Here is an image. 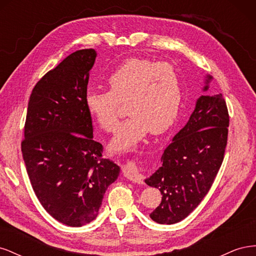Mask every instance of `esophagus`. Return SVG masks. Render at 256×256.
<instances>
[{"label": "esophagus", "mask_w": 256, "mask_h": 256, "mask_svg": "<svg viewBox=\"0 0 256 256\" xmlns=\"http://www.w3.org/2000/svg\"><path fill=\"white\" fill-rule=\"evenodd\" d=\"M122 173H124V176L128 178L129 180L136 184H143L142 177L140 176V174H138V168L132 162H129V164L122 166Z\"/></svg>", "instance_id": "obj_1"}]
</instances>
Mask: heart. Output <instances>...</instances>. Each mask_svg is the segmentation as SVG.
Segmentation results:
<instances>
[{
	"instance_id": "b5f03b06",
	"label": "heart",
	"mask_w": 256,
	"mask_h": 256,
	"mask_svg": "<svg viewBox=\"0 0 256 256\" xmlns=\"http://www.w3.org/2000/svg\"><path fill=\"white\" fill-rule=\"evenodd\" d=\"M110 90L94 88L85 94V106L106 131L115 129L120 104L129 118L111 141L115 152L134 150L150 131L164 134L180 113L184 90L180 76L168 63L141 58L124 60L108 78Z\"/></svg>"
}]
</instances>
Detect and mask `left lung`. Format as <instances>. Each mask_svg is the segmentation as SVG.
Masks as SVG:
<instances>
[{
    "label": "left lung",
    "instance_id": "1",
    "mask_svg": "<svg viewBox=\"0 0 256 256\" xmlns=\"http://www.w3.org/2000/svg\"><path fill=\"white\" fill-rule=\"evenodd\" d=\"M212 81L210 74L204 76L203 92ZM228 124L222 94H204L196 99L189 120L162 154V166L145 180L162 194L160 205L150 214L154 222H180L202 202L222 164Z\"/></svg>",
    "mask_w": 256,
    "mask_h": 256
}]
</instances>
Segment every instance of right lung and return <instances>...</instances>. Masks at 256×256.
<instances>
[{"mask_svg":"<svg viewBox=\"0 0 256 256\" xmlns=\"http://www.w3.org/2000/svg\"><path fill=\"white\" fill-rule=\"evenodd\" d=\"M94 49L76 51L38 81L30 94L22 157L35 194L54 219L79 228L95 220L120 168L102 159L85 106Z\"/></svg>","mask_w":256,"mask_h":256,"instance_id":"right-lung-1","label":"right lung"}]
</instances>
